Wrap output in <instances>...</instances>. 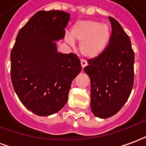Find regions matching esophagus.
Listing matches in <instances>:
<instances>
[{
  "label": "esophagus",
  "mask_w": 146,
  "mask_h": 146,
  "mask_svg": "<svg viewBox=\"0 0 146 146\" xmlns=\"http://www.w3.org/2000/svg\"><path fill=\"white\" fill-rule=\"evenodd\" d=\"M81 68H82V69H84L86 66H87V62H86V60H81Z\"/></svg>",
  "instance_id": "obj_1"
}]
</instances>
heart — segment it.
Segmentation results:
<instances>
[{
  "label": "heart",
  "mask_w": 146,
  "mask_h": 146,
  "mask_svg": "<svg viewBox=\"0 0 146 146\" xmlns=\"http://www.w3.org/2000/svg\"><path fill=\"white\" fill-rule=\"evenodd\" d=\"M110 37V28L106 24H100L95 20H80L73 24L65 40L69 44L80 42L81 55L87 59H95L106 50Z\"/></svg>",
  "instance_id": "heart-1"
}]
</instances>
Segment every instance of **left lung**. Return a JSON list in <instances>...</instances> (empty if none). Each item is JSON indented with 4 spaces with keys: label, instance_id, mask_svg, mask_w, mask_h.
I'll return each instance as SVG.
<instances>
[{
    "label": "left lung",
    "instance_id": "left-lung-1",
    "mask_svg": "<svg viewBox=\"0 0 146 146\" xmlns=\"http://www.w3.org/2000/svg\"><path fill=\"white\" fill-rule=\"evenodd\" d=\"M112 34L106 50L84 69L91 82L92 113L99 118L115 115L127 102L133 85L134 52L129 36L109 17Z\"/></svg>",
    "mask_w": 146,
    "mask_h": 146
}]
</instances>
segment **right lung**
I'll return each instance as SVG.
<instances>
[{"label":"right lung","mask_w":146,"mask_h":146,"mask_svg":"<svg viewBox=\"0 0 146 146\" xmlns=\"http://www.w3.org/2000/svg\"><path fill=\"white\" fill-rule=\"evenodd\" d=\"M68 13L38 11L19 31L10 55L11 80L21 102L42 117L60 111L73 80L81 71L76 54L57 52L64 39Z\"/></svg>","instance_id":"add662e5"}]
</instances>
